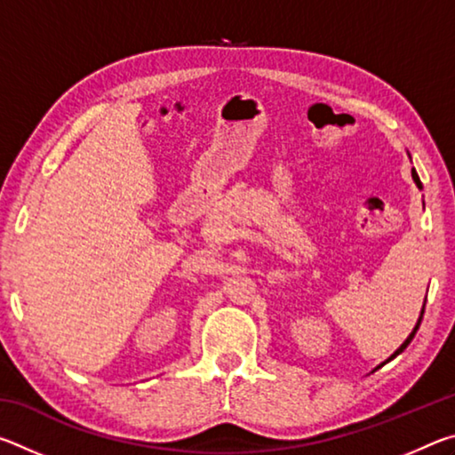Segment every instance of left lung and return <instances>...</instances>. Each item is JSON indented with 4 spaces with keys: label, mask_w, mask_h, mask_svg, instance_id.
<instances>
[{
    "label": "left lung",
    "mask_w": 455,
    "mask_h": 455,
    "mask_svg": "<svg viewBox=\"0 0 455 455\" xmlns=\"http://www.w3.org/2000/svg\"><path fill=\"white\" fill-rule=\"evenodd\" d=\"M411 176H413V180H415V184H418V187L421 188V180H419V176H418V172H415V171H411ZM423 309H426V305H423ZM423 309H421V315H419V321H418V325H415V329L411 331V333H410V337H407L405 339V341H403V345H402V347H399L395 353H394V355H391L389 359H394V357H397L399 355V353H402L405 347H407V345H410L411 343V339L415 337V333H418V329H419V325H421V317H423ZM387 359V361H389ZM381 367V365H379Z\"/></svg>",
    "instance_id": "1"
}]
</instances>
